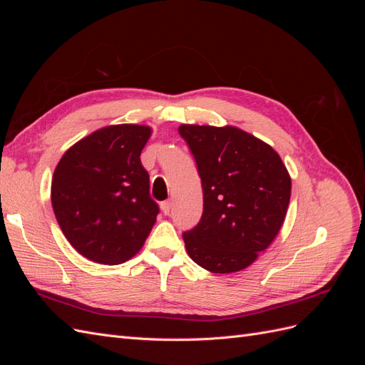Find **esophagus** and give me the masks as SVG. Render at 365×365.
I'll return each mask as SVG.
<instances>
[{
	"mask_svg": "<svg viewBox=\"0 0 365 365\" xmlns=\"http://www.w3.org/2000/svg\"><path fill=\"white\" fill-rule=\"evenodd\" d=\"M170 208H172V201H164L161 204V210H163L164 215H169L170 213Z\"/></svg>",
	"mask_w": 365,
	"mask_h": 365,
	"instance_id": "1",
	"label": "esophagus"
}]
</instances>
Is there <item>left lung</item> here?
I'll return each instance as SVG.
<instances>
[{
    "label": "left lung",
    "instance_id": "obj_1",
    "mask_svg": "<svg viewBox=\"0 0 365 365\" xmlns=\"http://www.w3.org/2000/svg\"><path fill=\"white\" fill-rule=\"evenodd\" d=\"M180 135L201 176L204 210L182 233L195 263L216 274L247 267L280 231L291 200V176L269 145L235 126L181 125Z\"/></svg>",
    "mask_w": 365,
    "mask_h": 365
}]
</instances>
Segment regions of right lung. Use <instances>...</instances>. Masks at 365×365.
Masks as SVG:
<instances>
[{
    "instance_id": "obj_1",
    "label": "right lung",
    "mask_w": 365,
    "mask_h": 365,
    "mask_svg": "<svg viewBox=\"0 0 365 365\" xmlns=\"http://www.w3.org/2000/svg\"><path fill=\"white\" fill-rule=\"evenodd\" d=\"M150 132L143 125L102 128L77 141L54 169L53 212L83 257L120 264L149 236L160 213L140 160Z\"/></svg>"
}]
</instances>
